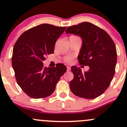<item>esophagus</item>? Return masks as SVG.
<instances>
[{"label": "esophagus", "mask_w": 127, "mask_h": 127, "mask_svg": "<svg viewBox=\"0 0 127 127\" xmlns=\"http://www.w3.org/2000/svg\"><path fill=\"white\" fill-rule=\"evenodd\" d=\"M71 70V68H70V67H69V66H67V71H70Z\"/></svg>", "instance_id": "34e87169"}]
</instances>
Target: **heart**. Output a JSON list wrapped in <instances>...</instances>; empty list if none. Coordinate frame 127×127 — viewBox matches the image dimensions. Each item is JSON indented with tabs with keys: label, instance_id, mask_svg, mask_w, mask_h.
<instances>
[{
	"label": "heart",
	"instance_id": "obj_1",
	"mask_svg": "<svg viewBox=\"0 0 127 127\" xmlns=\"http://www.w3.org/2000/svg\"><path fill=\"white\" fill-rule=\"evenodd\" d=\"M65 61L66 62H67V63H70V62H72V60H73V57H72V56H67V57H66L65 58Z\"/></svg>",
	"mask_w": 127,
	"mask_h": 127
}]
</instances>
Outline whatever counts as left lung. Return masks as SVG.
<instances>
[{
  "instance_id": "8db88e82",
  "label": "left lung",
  "mask_w": 127,
  "mask_h": 127,
  "mask_svg": "<svg viewBox=\"0 0 127 127\" xmlns=\"http://www.w3.org/2000/svg\"><path fill=\"white\" fill-rule=\"evenodd\" d=\"M65 33L81 37L82 45L78 57L79 63L90 67L84 72L75 65L71 67L74 78L70 82V89L79 97L95 98L108 88L115 75L116 46L107 32L88 22L68 27Z\"/></svg>"
}]
</instances>
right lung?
<instances>
[{
  "label": "right lung",
  "instance_id": "obj_1",
  "mask_svg": "<svg viewBox=\"0 0 127 127\" xmlns=\"http://www.w3.org/2000/svg\"><path fill=\"white\" fill-rule=\"evenodd\" d=\"M65 27L42 24L29 29L17 40L13 48L12 65L17 82L23 91L33 98L51 95L57 83L66 72V66L43 67L45 56L53 54L57 39Z\"/></svg>",
  "mask_w": 127,
  "mask_h": 127
}]
</instances>
